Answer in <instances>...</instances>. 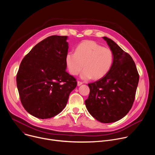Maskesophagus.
I'll return each mask as SVG.
<instances>
[{
    "label": "esophagus",
    "instance_id": "34e87169",
    "mask_svg": "<svg viewBox=\"0 0 155 155\" xmlns=\"http://www.w3.org/2000/svg\"><path fill=\"white\" fill-rule=\"evenodd\" d=\"M83 84V82H81V81H77V85L79 86H80V85H81Z\"/></svg>",
    "mask_w": 155,
    "mask_h": 155
}]
</instances>
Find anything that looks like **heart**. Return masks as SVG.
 <instances>
[{"mask_svg":"<svg viewBox=\"0 0 155 155\" xmlns=\"http://www.w3.org/2000/svg\"><path fill=\"white\" fill-rule=\"evenodd\" d=\"M65 61L72 75H78L84 68L81 74L82 79H100L111 69L114 55L110 48H104L94 41L86 40L77 46L75 53L70 51L66 54Z\"/></svg>","mask_w":155,"mask_h":155,"instance_id":"heart-1","label":"heart"}]
</instances>
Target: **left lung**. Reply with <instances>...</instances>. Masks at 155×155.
<instances>
[{"instance_id": "8db88e82", "label": "left lung", "mask_w": 155, "mask_h": 155, "mask_svg": "<svg viewBox=\"0 0 155 155\" xmlns=\"http://www.w3.org/2000/svg\"><path fill=\"white\" fill-rule=\"evenodd\" d=\"M103 38L114 53V63L107 75L88 84L90 92L85 105L95 119L109 123L120 120L129 112L135 99L139 75L132 57L112 39Z\"/></svg>"}]
</instances>
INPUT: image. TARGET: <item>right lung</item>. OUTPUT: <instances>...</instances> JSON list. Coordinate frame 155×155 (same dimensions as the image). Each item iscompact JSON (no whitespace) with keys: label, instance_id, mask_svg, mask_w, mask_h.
<instances>
[{"label":"right lung","instance_id":"obj_1","mask_svg":"<svg viewBox=\"0 0 155 155\" xmlns=\"http://www.w3.org/2000/svg\"><path fill=\"white\" fill-rule=\"evenodd\" d=\"M68 36L43 40L22 60L16 75L21 102L26 111L40 118H52L65 108L76 79L66 72Z\"/></svg>","mask_w":155,"mask_h":155}]
</instances>
